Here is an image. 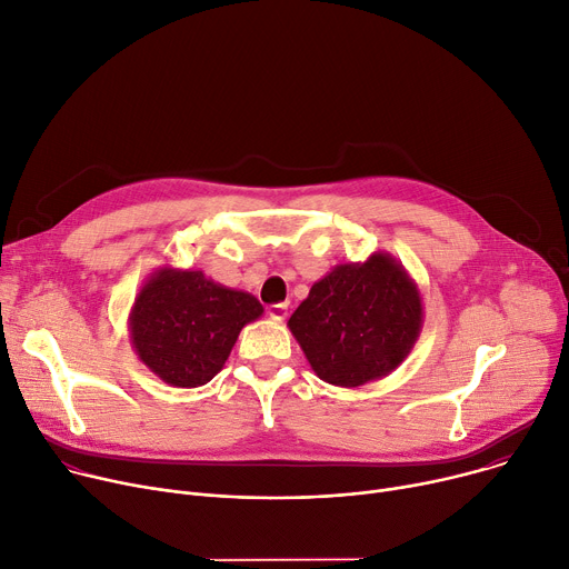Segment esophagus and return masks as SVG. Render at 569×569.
<instances>
[{"instance_id": "34e87169", "label": "esophagus", "mask_w": 569, "mask_h": 569, "mask_svg": "<svg viewBox=\"0 0 569 569\" xmlns=\"http://www.w3.org/2000/svg\"><path fill=\"white\" fill-rule=\"evenodd\" d=\"M268 316L277 322H283L286 316H288V305H270L268 307Z\"/></svg>"}]
</instances>
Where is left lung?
<instances>
[{
  "label": "left lung",
  "instance_id": "8db88e82",
  "mask_svg": "<svg viewBox=\"0 0 569 569\" xmlns=\"http://www.w3.org/2000/svg\"><path fill=\"white\" fill-rule=\"evenodd\" d=\"M288 329L322 382L357 389L409 357L423 329V297L391 253L375 251L316 281Z\"/></svg>",
  "mask_w": 569,
  "mask_h": 569
}]
</instances>
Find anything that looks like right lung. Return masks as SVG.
<instances>
[{
  "label": "right lung",
  "instance_id": "right-lung-1",
  "mask_svg": "<svg viewBox=\"0 0 569 569\" xmlns=\"http://www.w3.org/2000/svg\"><path fill=\"white\" fill-rule=\"evenodd\" d=\"M260 316L251 292L226 288L201 270L162 264L139 288L128 331L139 361L164 385L197 389L223 368L242 327Z\"/></svg>",
  "mask_w": 569,
  "mask_h": 569
}]
</instances>
